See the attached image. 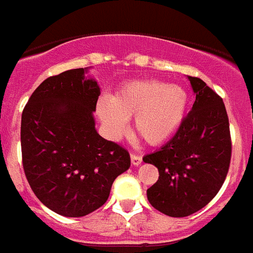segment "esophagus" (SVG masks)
I'll list each match as a JSON object with an SVG mask.
<instances>
[{
    "label": "esophagus",
    "mask_w": 253,
    "mask_h": 253,
    "mask_svg": "<svg viewBox=\"0 0 253 253\" xmlns=\"http://www.w3.org/2000/svg\"><path fill=\"white\" fill-rule=\"evenodd\" d=\"M141 162H143V159H141L140 156L135 155V153H131V164L135 166L140 165Z\"/></svg>",
    "instance_id": "obj_1"
}]
</instances>
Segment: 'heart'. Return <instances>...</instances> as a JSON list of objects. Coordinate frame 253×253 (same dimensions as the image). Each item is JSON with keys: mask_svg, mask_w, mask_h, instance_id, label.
<instances>
[{"mask_svg": "<svg viewBox=\"0 0 253 253\" xmlns=\"http://www.w3.org/2000/svg\"><path fill=\"white\" fill-rule=\"evenodd\" d=\"M190 106V94L178 84L143 80L127 84L110 100L97 104V116L113 137L127 130L133 118V131L148 144L159 145L174 136L182 126Z\"/></svg>", "mask_w": 253, "mask_h": 253, "instance_id": "b5f03b06", "label": "heart"}]
</instances>
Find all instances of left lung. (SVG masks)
Returning <instances> with one entry per match:
<instances>
[{
  "mask_svg": "<svg viewBox=\"0 0 253 253\" xmlns=\"http://www.w3.org/2000/svg\"><path fill=\"white\" fill-rule=\"evenodd\" d=\"M195 102L171 140L143 161L159 169L147 190L153 208L186 217L204 208L222 187L231 159L229 118L222 98L199 78L187 77Z\"/></svg>",
  "mask_w": 253,
  "mask_h": 253,
  "instance_id": "left-lung-1",
  "label": "left lung"
}]
</instances>
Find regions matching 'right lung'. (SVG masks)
<instances>
[{"instance_id": "1", "label": "right lung", "mask_w": 253, "mask_h": 253, "mask_svg": "<svg viewBox=\"0 0 253 253\" xmlns=\"http://www.w3.org/2000/svg\"><path fill=\"white\" fill-rule=\"evenodd\" d=\"M85 69L45 79L22 114L23 169L50 211L83 217L105 204L113 182L128 170V152L94 127L100 87Z\"/></svg>"}]
</instances>
